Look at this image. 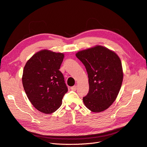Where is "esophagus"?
I'll return each mask as SVG.
<instances>
[{"instance_id":"1","label":"esophagus","mask_w":147,"mask_h":147,"mask_svg":"<svg viewBox=\"0 0 147 147\" xmlns=\"http://www.w3.org/2000/svg\"><path fill=\"white\" fill-rule=\"evenodd\" d=\"M70 89L72 90H73V91H76V90H77V85H75L74 86H72V87L70 88Z\"/></svg>"}]
</instances>
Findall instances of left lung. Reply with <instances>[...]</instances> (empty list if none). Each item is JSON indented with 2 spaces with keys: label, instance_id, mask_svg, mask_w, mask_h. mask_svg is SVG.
I'll return each instance as SVG.
<instances>
[{
  "label": "left lung",
  "instance_id": "8db88e82",
  "mask_svg": "<svg viewBox=\"0 0 147 147\" xmlns=\"http://www.w3.org/2000/svg\"><path fill=\"white\" fill-rule=\"evenodd\" d=\"M76 56L88 75L90 89L83 97L84 104L92 112H102L113 103L121 88V60L115 52L99 45L78 51Z\"/></svg>",
  "mask_w": 147,
  "mask_h": 147
}]
</instances>
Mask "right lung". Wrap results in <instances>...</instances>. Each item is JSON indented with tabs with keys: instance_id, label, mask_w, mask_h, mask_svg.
<instances>
[{
	"instance_id": "1",
	"label": "right lung",
	"mask_w": 147,
	"mask_h": 147,
	"mask_svg": "<svg viewBox=\"0 0 147 147\" xmlns=\"http://www.w3.org/2000/svg\"><path fill=\"white\" fill-rule=\"evenodd\" d=\"M64 55L47 50L35 53L26 63L23 82L26 94L34 107L50 114L62 104L68 88L59 70Z\"/></svg>"
}]
</instances>
